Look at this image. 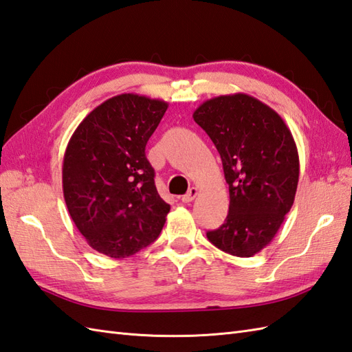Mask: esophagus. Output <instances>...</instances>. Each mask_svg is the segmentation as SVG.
Wrapping results in <instances>:
<instances>
[{
  "instance_id": "obj_1",
  "label": "esophagus",
  "mask_w": 352,
  "mask_h": 352,
  "mask_svg": "<svg viewBox=\"0 0 352 352\" xmlns=\"http://www.w3.org/2000/svg\"><path fill=\"white\" fill-rule=\"evenodd\" d=\"M198 193H199V190L196 189V187H192V189L183 196L182 201H183V202H192V201L196 198V196H198Z\"/></svg>"
}]
</instances>
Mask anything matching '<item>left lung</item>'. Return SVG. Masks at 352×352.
Here are the masks:
<instances>
[{
  "label": "left lung",
  "mask_w": 352,
  "mask_h": 352,
  "mask_svg": "<svg viewBox=\"0 0 352 352\" xmlns=\"http://www.w3.org/2000/svg\"><path fill=\"white\" fill-rule=\"evenodd\" d=\"M193 120L216 145L230 186V213L208 240L234 256H253L272 243L296 198V141L279 113L244 93L206 100Z\"/></svg>",
  "instance_id": "left-lung-1"
}]
</instances>
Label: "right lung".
I'll return each mask as SVG.
<instances>
[{
	"instance_id": "add662e5",
	"label": "right lung",
	"mask_w": 352,
	"mask_h": 352,
	"mask_svg": "<svg viewBox=\"0 0 352 352\" xmlns=\"http://www.w3.org/2000/svg\"><path fill=\"white\" fill-rule=\"evenodd\" d=\"M165 100L126 93L97 106L73 132L63 160L69 214L94 250L122 259L150 246L169 213L145 145Z\"/></svg>"
}]
</instances>
